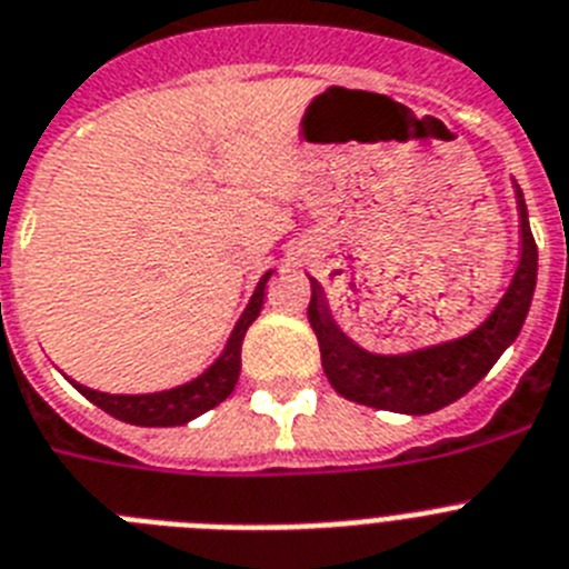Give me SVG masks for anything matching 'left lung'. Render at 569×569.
<instances>
[{
    "label": "left lung",
    "mask_w": 569,
    "mask_h": 569,
    "mask_svg": "<svg viewBox=\"0 0 569 569\" xmlns=\"http://www.w3.org/2000/svg\"><path fill=\"white\" fill-rule=\"evenodd\" d=\"M518 216H521V261L509 281L507 293L495 305L475 331L449 342L417 348L409 353H373L339 331L333 322L325 290L310 279V328L319 339L322 368L337 395L371 409L400 411V415H431L472 391L489 368L498 362L521 333L523 319L532 305L538 276V247L529 230L523 192L516 187Z\"/></svg>",
    "instance_id": "left-lung-1"
}]
</instances>
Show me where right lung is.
I'll use <instances>...</instances> for the list:
<instances>
[{"instance_id": "add662e5", "label": "right lung", "mask_w": 569, "mask_h": 569, "mask_svg": "<svg viewBox=\"0 0 569 569\" xmlns=\"http://www.w3.org/2000/svg\"><path fill=\"white\" fill-rule=\"evenodd\" d=\"M273 276V270H267L259 279L256 290H252L250 302H247L244 313L238 317L236 328H232L230 339H227L221 357L212 362L203 373H198L196 380L183 382V386L167 388V391H154V395H106V391H94L89 386L68 380L80 391L86 400H91L97 409H103L106 415L118 417L123 423L132 426H183L189 420L201 417L203 411L216 409L218 402H224L232 395V388L241 373V342L244 333L256 317L261 313L264 305V288L267 279Z\"/></svg>"}]
</instances>
